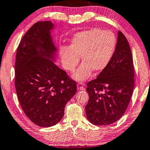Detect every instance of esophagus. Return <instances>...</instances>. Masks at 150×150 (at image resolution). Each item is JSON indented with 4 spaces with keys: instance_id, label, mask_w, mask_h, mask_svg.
Instances as JSON below:
<instances>
[{
    "instance_id": "1",
    "label": "esophagus",
    "mask_w": 150,
    "mask_h": 150,
    "mask_svg": "<svg viewBox=\"0 0 150 150\" xmlns=\"http://www.w3.org/2000/svg\"><path fill=\"white\" fill-rule=\"evenodd\" d=\"M77 89L79 90H84L85 88H84V85L83 82H79L77 84Z\"/></svg>"
}]
</instances>
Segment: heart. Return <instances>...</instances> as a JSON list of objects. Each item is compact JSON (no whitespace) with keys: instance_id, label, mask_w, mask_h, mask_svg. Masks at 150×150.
Segmentation results:
<instances>
[{"instance_id":"obj_1","label":"heart","mask_w":150,"mask_h":150,"mask_svg":"<svg viewBox=\"0 0 150 150\" xmlns=\"http://www.w3.org/2000/svg\"><path fill=\"white\" fill-rule=\"evenodd\" d=\"M116 38L112 32L91 28L78 33L72 38L69 48L62 47L60 53L64 69L73 71L81 57L83 64L74 74L77 81L88 79L92 70L96 73L106 69L116 47Z\"/></svg>"}]
</instances>
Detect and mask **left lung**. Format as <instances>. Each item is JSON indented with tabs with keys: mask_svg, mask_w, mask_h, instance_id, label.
<instances>
[{
	"mask_svg": "<svg viewBox=\"0 0 150 150\" xmlns=\"http://www.w3.org/2000/svg\"><path fill=\"white\" fill-rule=\"evenodd\" d=\"M134 87L132 51L126 37L118 32L115 50L110 62L97 78L88 82L89 100L86 117L95 125L115 122L126 112Z\"/></svg>",
	"mask_w": 150,
	"mask_h": 150,
	"instance_id": "8db88e82",
	"label": "left lung"
}]
</instances>
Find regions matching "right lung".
Masks as SVG:
<instances>
[{
	"mask_svg": "<svg viewBox=\"0 0 150 150\" xmlns=\"http://www.w3.org/2000/svg\"><path fill=\"white\" fill-rule=\"evenodd\" d=\"M51 21H39L25 33L16 50L15 88L24 113L42 127L56 125L67 101L76 92V81L55 65L56 48Z\"/></svg>",
	"mask_w": 150,
	"mask_h": 150,
	"instance_id": "right-lung-1",
	"label": "right lung"
}]
</instances>
